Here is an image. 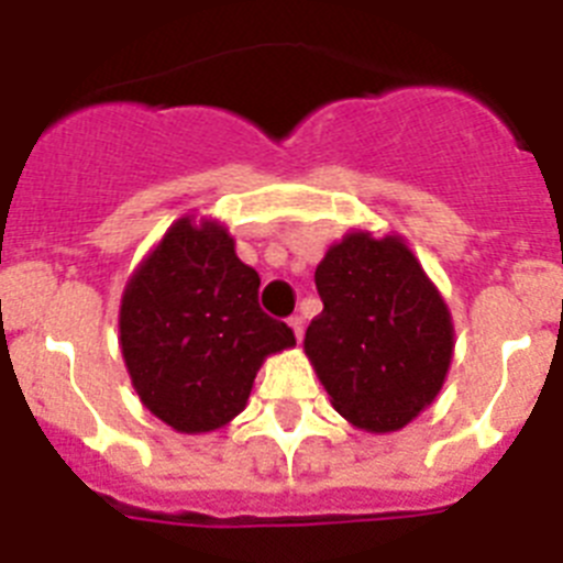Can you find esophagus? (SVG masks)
I'll return each instance as SVG.
<instances>
[{
    "label": "esophagus",
    "mask_w": 563,
    "mask_h": 563,
    "mask_svg": "<svg viewBox=\"0 0 563 563\" xmlns=\"http://www.w3.org/2000/svg\"><path fill=\"white\" fill-rule=\"evenodd\" d=\"M287 324H290L292 335H296L298 341H301V332H305V321H301V318H298V316H292L290 321H287Z\"/></svg>",
    "instance_id": "1"
}]
</instances>
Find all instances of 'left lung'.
I'll return each mask as SVG.
<instances>
[{"label":"left lung","mask_w":563,"mask_h":563,"mask_svg":"<svg viewBox=\"0 0 563 563\" xmlns=\"http://www.w3.org/2000/svg\"><path fill=\"white\" fill-rule=\"evenodd\" d=\"M324 310L305 335L332 409L369 434L406 429L440 395L454 318L400 233L352 228L316 267Z\"/></svg>","instance_id":"8db88e82"}]
</instances>
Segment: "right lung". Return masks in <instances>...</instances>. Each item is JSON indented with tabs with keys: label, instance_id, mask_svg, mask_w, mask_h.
I'll use <instances>...</instances> for the list:
<instances>
[{
	"label": "right lung",
	"instance_id": "1",
	"mask_svg": "<svg viewBox=\"0 0 563 563\" xmlns=\"http://www.w3.org/2000/svg\"><path fill=\"white\" fill-rule=\"evenodd\" d=\"M118 332L141 402L180 434L228 426L262 363L296 346L290 327L258 310V273L225 222L200 213L174 222L126 278Z\"/></svg>",
	"mask_w": 563,
	"mask_h": 563
}]
</instances>
